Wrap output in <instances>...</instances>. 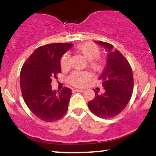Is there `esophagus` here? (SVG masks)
I'll return each instance as SVG.
<instances>
[{
    "instance_id": "34e87169",
    "label": "esophagus",
    "mask_w": 156,
    "mask_h": 156,
    "mask_svg": "<svg viewBox=\"0 0 156 156\" xmlns=\"http://www.w3.org/2000/svg\"><path fill=\"white\" fill-rule=\"evenodd\" d=\"M74 91H76V92H84L83 89H74Z\"/></svg>"
}]
</instances>
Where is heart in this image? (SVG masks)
Instances as JSON below:
<instances>
[{"instance_id":"b5f03b06","label":"heart","mask_w":156,"mask_h":156,"mask_svg":"<svg viewBox=\"0 0 156 156\" xmlns=\"http://www.w3.org/2000/svg\"><path fill=\"white\" fill-rule=\"evenodd\" d=\"M76 51L82 55L86 59L89 60V67L92 70L100 71L102 69L101 60L99 55H101V49L96 44L91 42H85L76 46ZM60 65L62 69H67L69 67V55L65 53L62 55L60 60ZM89 74L86 72L75 71L68 77V81L76 87H80L88 80Z\"/></svg>"}]
</instances>
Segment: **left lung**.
Listing matches in <instances>:
<instances>
[{
  "instance_id": "1",
  "label": "left lung",
  "mask_w": 156,
  "mask_h": 156,
  "mask_svg": "<svg viewBox=\"0 0 156 156\" xmlns=\"http://www.w3.org/2000/svg\"><path fill=\"white\" fill-rule=\"evenodd\" d=\"M95 43L108 51L105 67L99 76L103 92L94 91V98L88 103L94 115L104 119L116 117L128 105L133 89V77L129 62L112 44L98 41Z\"/></svg>"
}]
</instances>
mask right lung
I'll list each match as a JSON object with an SVG mask.
<instances>
[{
  "instance_id": "right-lung-1",
  "label": "right lung",
  "mask_w": 156,
  "mask_h": 156,
  "mask_svg": "<svg viewBox=\"0 0 156 156\" xmlns=\"http://www.w3.org/2000/svg\"><path fill=\"white\" fill-rule=\"evenodd\" d=\"M72 43H52L37 48L20 71L21 92L25 103L39 119L54 122L67 112L72 90H53L52 78L61 72L60 60Z\"/></svg>"
}]
</instances>
